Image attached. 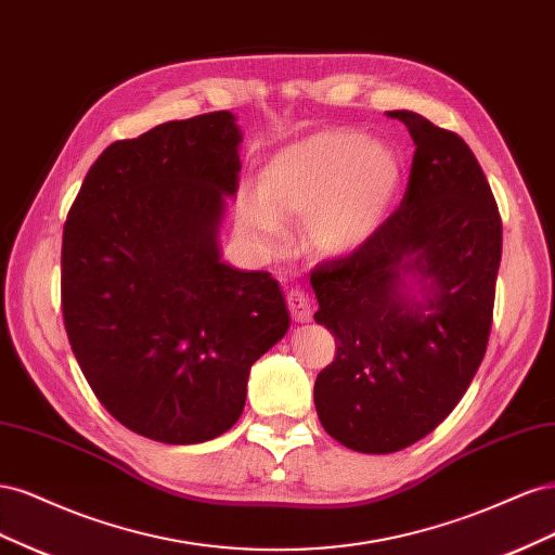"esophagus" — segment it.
Masks as SVG:
<instances>
[{"label":"esophagus","mask_w":555,"mask_h":555,"mask_svg":"<svg viewBox=\"0 0 555 555\" xmlns=\"http://www.w3.org/2000/svg\"><path fill=\"white\" fill-rule=\"evenodd\" d=\"M287 308L294 317V322H310L312 306H310V298L304 289H289L287 292Z\"/></svg>","instance_id":"34e87169"}]
</instances>
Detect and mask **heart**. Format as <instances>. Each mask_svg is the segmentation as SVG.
Instances as JSON below:
<instances>
[{"label":"heart","mask_w":555,"mask_h":555,"mask_svg":"<svg viewBox=\"0 0 555 555\" xmlns=\"http://www.w3.org/2000/svg\"><path fill=\"white\" fill-rule=\"evenodd\" d=\"M389 147L354 129L312 133L266 162L259 194L241 198L243 224L263 241H280L284 217H308V241L319 251H347L379 224L398 184Z\"/></svg>","instance_id":"obj_1"}]
</instances>
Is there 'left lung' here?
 <instances>
[{
  "instance_id": "1",
  "label": "left lung",
  "mask_w": 555,
  "mask_h": 555,
  "mask_svg": "<svg viewBox=\"0 0 555 555\" xmlns=\"http://www.w3.org/2000/svg\"><path fill=\"white\" fill-rule=\"evenodd\" d=\"M416 145L400 206L354 251L314 266V322L335 338L317 375L324 430L361 453H393L438 428L489 345L502 220L467 143L412 111H391ZM412 272L425 304L399 292Z\"/></svg>"
}]
</instances>
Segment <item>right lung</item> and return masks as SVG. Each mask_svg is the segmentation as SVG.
<instances>
[{
    "mask_svg": "<svg viewBox=\"0 0 555 555\" xmlns=\"http://www.w3.org/2000/svg\"><path fill=\"white\" fill-rule=\"evenodd\" d=\"M229 111L111 143L62 236V317L99 402L129 430L196 444L238 422L249 367L289 328L278 282L220 261L238 190Z\"/></svg>",
    "mask_w": 555,
    "mask_h": 555,
    "instance_id": "add662e5",
    "label": "right lung"
}]
</instances>
